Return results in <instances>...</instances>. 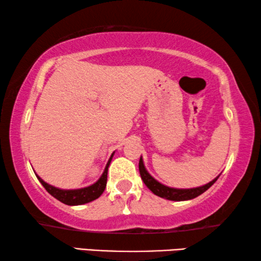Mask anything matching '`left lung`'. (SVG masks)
<instances>
[{
	"label": "left lung",
	"instance_id": "8db88e82",
	"mask_svg": "<svg viewBox=\"0 0 261 261\" xmlns=\"http://www.w3.org/2000/svg\"><path fill=\"white\" fill-rule=\"evenodd\" d=\"M139 171H140L141 179L144 181L146 187L151 190L153 194L159 196V197L169 199V201H189V199L196 198L197 196L202 195L203 192H205L217 180V178L220 177V174L216 178H214L212 181L206 183L202 187L197 188H191V189H177V188H171L166 187L162 183H159L158 180L154 179L151 174L148 173V171L146 170L144 160L142 156H140V162H139Z\"/></svg>",
	"mask_w": 261,
	"mask_h": 261
}]
</instances>
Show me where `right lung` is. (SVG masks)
<instances>
[{
	"label": "right lung",
	"instance_id": "obj_1",
	"mask_svg": "<svg viewBox=\"0 0 261 261\" xmlns=\"http://www.w3.org/2000/svg\"><path fill=\"white\" fill-rule=\"evenodd\" d=\"M114 153H112L110 158L107 163L106 169L103 171L102 176L99 177V179L96 181V183L89 185V187L81 188V189H70V190H66V189H59L53 187V185L46 183L41 179L40 177L37 174V178L39 181L42 184V187L46 189V191L48 192L49 195H52L53 197L58 199L64 204L67 205H82L85 204V203H89L91 201H95L96 198H98L99 196L103 194L105 191L106 185H107V174H108V167L110 165V162H112Z\"/></svg>",
	"mask_w": 261,
	"mask_h": 261
}]
</instances>
